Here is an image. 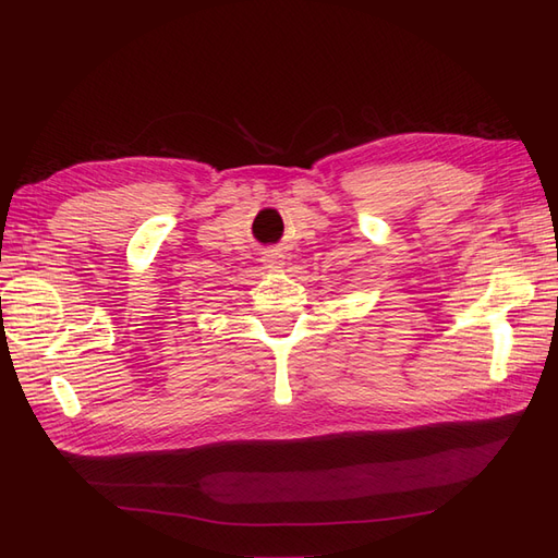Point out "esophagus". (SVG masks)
I'll return each instance as SVG.
<instances>
[{
	"mask_svg": "<svg viewBox=\"0 0 558 558\" xmlns=\"http://www.w3.org/2000/svg\"><path fill=\"white\" fill-rule=\"evenodd\" d=\"M263 265L267 269H279V267H283V256H281V253H265Z\"/></svg>",
	"mask_w": 558,
	"mask_h": 558,
	"instance_id": "34e87169",
	"label": "esophagus"
}]
</instances>
